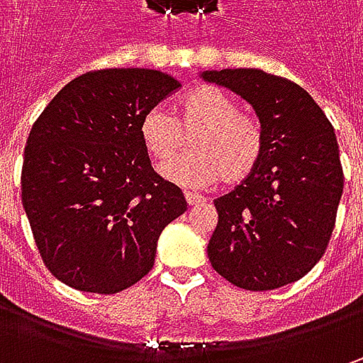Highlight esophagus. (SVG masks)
<instances>
[{
    "label": "esophagus",
    "instance_id": "34e87169",
    "mask_svg": "<svg viewBox=\"0 0 363 363\" xmlns=\"http://www.w3.org/2000/svg\"><path fill=\"white\" fill-rule=\"evenodd\" d=\"M184 196H186V202H188V206H200V203H203V198L200 196V194H194V191H186Z\"/></svg>",
    "mask_w": 363,
    "mask_h": 363
}]
</instances>
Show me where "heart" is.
<instances>
[{"label":"heart","mask_w":363,"mask_h":363,"mask_svg":"<svg viewBox=\"0 0 363 363\" xmlns=\"http://www.w3.org/2000/svg\"><path fill=\"white\" fill-rule=\"evenodd\" d=\"M143 147L167 161L192 139V153L161 165V175L184 188H206L220 179L238 184L257 169L264 151V131L255 115L216 86L188 92L175 119L161 106L147 111L139 125Z\"/></svg>","instance_id":"1"}]
</instances>
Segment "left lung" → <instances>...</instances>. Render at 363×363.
<instances>
[{
    "instance_id": "left-lung-1",
    "label": "left lung",
    "mask_w": 363,
    "mask_h": 363,
    "mask_svg": "<svg viewBox=\"0 0 363 363\" xmlns=\"http://www.w3.org/2000/svg\"><path fill=\"white\" fill-rule=\"evenodd\" d=\"M200 78L242 96L264 131L257 169L214 200L218 226L208 257L246 291L299 281L328 248L343 169L331 123L299 84L258 68L203 70Z\"/></svg>"
}]
</instances>
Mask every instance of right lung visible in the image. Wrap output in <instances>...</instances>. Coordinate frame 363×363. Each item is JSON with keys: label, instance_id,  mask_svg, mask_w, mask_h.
<instances>
[{"label": "right lung", "instance_id": "right-lung-1", "mask_svg": "<svg viewBox=\"0 0 363 363\" xmlns=\"http://www.w3.org/2000/svg\"><path fill=\"white\" fill-rule=\"evenodd\" d=\"M177 89L160 70L86 72L34 123L21 203L44 264L64 285L113 295L153 269L160 234L188 203L153 172L139 125Z\"/></svg>", "mask_w": 363, "mask_h": 363}]
</instances>
